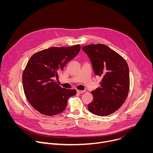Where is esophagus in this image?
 Listing matches in <instances>:
<instances>
[{"label":"esophagus","mask_w":153,"mask_h":153,"mask_svg":"<svg viewBox=\"0 0 153 153\" xmlns=\"http://www.w3.org/2000/svg\"><path fill=\"white\" fill-rule=\"evenodd\" d=\"M85 91H80V90H77V93L79 94H82Z\"/></svg>","instance_id":"1"}]
</instances>
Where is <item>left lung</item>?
I'll list each match as a JSON object with an SVG mask.
<instances>
[{
    "mask_svg": "<svg viewBox=\"0 0 153 153\" xmlns=\"http://www.w3.org/2000/svg\"><path fill=\"white\" fill-rule=\"evenodd\" d=\"M89 57L96 76L102 78L100 86L91 92L93 101L89 111L97 116L110 115L122 105L129 88V68L125 60L116 51L103 44L83 47Z\"/></svg>",
    "mask_w": 153,
    "mask_h": 153,
    "instance_id": "obj_1",
    "label": "left lung"
}]
</instances>
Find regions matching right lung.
Returning <instances> with one entry per match:
<instances>
[{"label":"right lung","mask_w":153,"mask_h":153,"mask_svg":"<svg viewBox=\"0 0 153 153\" xmlns=\"http://www.w3.org/2000/svg\"><path fill=\"white\" fill-rule=\"evenodd\" d=\"M80 46L51 47L33 54L23 73L22 83L25 96L40 113L54 116L63 111L68 99L76 90L62 88L54 79L70 60L79 53Z\"/></svg>","instance_id":"1"}]
</instances>
